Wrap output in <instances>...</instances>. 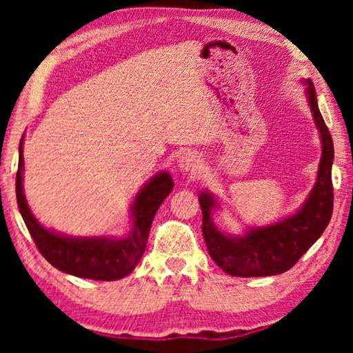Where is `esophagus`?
I'll list each match as a JSON object with an SVG mask.
<instances>
[{
  "mask_svg": "<svg viewBox=\"0 0 353 353\" xmlns=\"http://www.w3.org/2000/svg\"><path fill=\"white\" fill-rule=\"evenodd\" d=\"M201 157L196 152H185L180 157V161H178V165H180L183 172H188L192 175V173H197L201 170Z\"/></svg>",
  "mask_w": 353,
  "mask_h": 353,
  "instance_id": "34e87169",
  "label": "esophagus"
}]
</instances>
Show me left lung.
Segmentation results:
<instances>
[{"instance_id": "1", "label": "left lung", "mask_w": 353, "mask_h": 353, "mask_svg": "<svg viewBox=\"0 0 353 353\" xmlns=\"http://www.w3.org/2000/svg\"><path fill=\"white\" fill-rule=\"evenodd\" d=\"M307 83V98L320 132L323 154L318 176L305 204L292 216L278 223L249 230L243 236L221 233L212 221V209L219 207L214 196L201 192L202 234L210 257L231 276H273L288 272L297 260L312 248L330 223L332 215V180L331 168L334 161V146L330 130L318 109L315 86Z\"/></svg>"}]
</instances>
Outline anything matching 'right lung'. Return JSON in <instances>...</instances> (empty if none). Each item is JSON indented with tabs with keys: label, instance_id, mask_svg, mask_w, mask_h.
<instances>
[{
	"label": "right lung",
	"instance_id": "right-lung-1",
	"mask_svg": "<svg viewBox=\"0 0 353 353\" xmlns=\"http://www.w3.org/2000/svg\"><path fill=\"white\" fill-rule=\"evenodd\" d=\"M22 144L23 137L19 144L17 205L43 257L61 272L96 281H115L132 273L146 249L154 215L173 188L168 172L152 176L151 181L139 190L132 205V231L125 238H70L46 230L28 209L22 186Z\"/></svg>",
	"mask_w": 353,
	"mask_h": 353
}]
</instances>
